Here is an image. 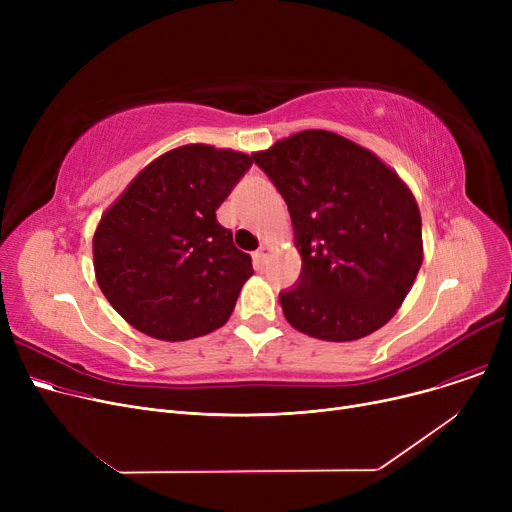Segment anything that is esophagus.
I'll list each match as a JSON object with an SVG mask.
<instances>
[{"label": "esophagus", "mask_w": 512, "mask_h": 512, "mask_svg": "<svg viewBox=\"0 0 512 512\" xmlns=\"http://www.w3.org/2000/svg\"><path fill=\"white\" fill-rule=\"evenodd\" d=\"M270 255H272V249L267 247V245H263V247L255 253V261H257L259 265H265V263H267V259H270Z\"/></svg>", "instance_id": "esophagus-1"}]
</instances>
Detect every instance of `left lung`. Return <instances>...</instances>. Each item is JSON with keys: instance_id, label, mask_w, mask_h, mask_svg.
Returning <instances> with one entry per match:
<instances>
[{"instance_id": "left-lung-1", "label": "left lung", "mask_w": 512, "mask_h": 512, "mask_svg": "<svg viewBox=\"0 0 512 512\" xmlns=\"http://www.w3.org/2000/svg\"><path fill=\"white\" fill-rule=\"evenodd\" d=\"M288 205L303 257L280 292L292 328L348 342L380 330L423 261L421 215L407 184L380 157L328 130H303L253 153Z\"/></svg>"}]
</instances>
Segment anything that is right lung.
Returning <instances> with one entry per match:
<instances>
[{
  "label": "right lung",
  "mask_w": 512,
  "mask_h": 512,
  "mask_svg": "<svg viewBox=\"0 0 512 512\" xmlns=\"http://www.w3.org/2000/svg\"><path fill=\"white\" fill-rule=\"evenodd\" d=\"M251 166L245 153L184 145L151 161L103 213L95 276L130 326L178 342L226 324L253 263L215 209Z\"/></svg>",
  "instance_id": "1"
}]
</instances>
